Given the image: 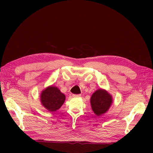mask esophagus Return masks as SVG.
Masks as SVG:
<instances>
[{
	"mask_svg": "<svg viewBox=\"0 0 153 153\" xmlns=\"http://www.w3.org/2000/svg\"><path fill=\"white\" fill-rule=\"evenodd\" d=\"M81 96V94H73V97H74V98H78V97H80Z\"/></svg>",
	"mask_w": 153,
	"mask_h": 153,
	"instance_id": "34e87169",
	"label": "esophagus"
}]
</instances>
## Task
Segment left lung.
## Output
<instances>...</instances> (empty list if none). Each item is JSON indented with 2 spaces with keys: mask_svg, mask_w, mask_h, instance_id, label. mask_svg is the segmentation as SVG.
<instances>
[{
  "mask_svg": "<svg viewBox=\"0 0 153 153\" xmlns=\"http://www.w3.org/2000/svg\"><path fill=\"white\" fill-rule=\"evenodd\" d=\"M112 103V97L104 89L96 91L91 98V105L94 113L100 116L107 112Z\"/></svg>",
  "mask_w": 153,
  "mask_h": 153,
  "instance_id": "left-lung-1",
  "label": "left lung"
}]
</instances>
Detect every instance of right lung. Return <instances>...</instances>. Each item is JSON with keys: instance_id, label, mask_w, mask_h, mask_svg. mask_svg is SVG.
I'll return each mask as SVG.
<instances>
[{"instance_id": "1", "label": "right lung", "mask_w": 153, "mask_h": 153, "mask_svg": "<svg viewBox=\"0 0 153 153\" xmlns=\"http://www.w3.org/2000/svg\"><path fill=\"white\" fill-rule=\"evenodd\" d=\"M66 96L57 87L49 86L41 92V103L49 112H55L59 109L65 101Z\"/></svg>"}]
</instances>
